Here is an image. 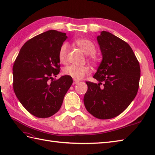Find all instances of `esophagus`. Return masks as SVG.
I'll use <instances>...</instances> for the list:
<instances>
[{"mask_svg":"<svg viewBox=\"0 0 155 155\" xmlns=\"http://www.w3.org/2000/svg\"><path fill=\"white\" fill-rule=\"evenodd\" d=\"M79 83V81H77V80H73V83H72V84H77V83Z\"/></svg>","mask_w":155,"mask_h":155,"instance_id":"34e87169","label":"esophagus"}]
</instances>
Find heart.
Returning a JSON list of instances; mask_svg holds the SVG:
<instances>
[{
  "label": "heart",
  "instance_id": "obj_1",
  "mask_svg": "<svg viewBox=\"0 0 155 155\" xmlns=\"http://www.w3.org/2000/svg\"><path fill=\"white\" fill-rule=\"evenodd\" d=\"M75 44L79 47L84 53L91 55L92 60H95L94 53L96 51L95 45L91 41L88 39L80 38L75 41ZM68 50V45L67 42L62 44L58 51V60L61 63H64L67 61ZM90 73V68L88 66H76L70 65L65 67L64 74L70 77L74 80H81Z\"/></svg>",
  "mask_w": 155,
  "mask_h": 155
}]
</instances>
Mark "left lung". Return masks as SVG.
I'll list each match as a JSON object with an SVG mask.
<instances>
[{
	"label": "left lung",
	"mask_w": 155,
	"mask_h": 155,
	"mask_svg": "<svg viewBox=\"0 0 155 155\" xmlns=\"http://www.w3.org/2000/svg\"><path fill=\"white\" fill-rule=\"evenodd\" d=\"M97 41L103 59L93 78L99 83L86 82L84 104L94 117L109 119L123 113L135 98L140 68L132 48L120 38L103 31Z\"/></svg>",
	"instance_id": "8db88e82"
}]
</instances>
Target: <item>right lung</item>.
<instances>
[{
    "label": "right lung",
    "mask_w": 155,
    "mask_h": 155,
    "mask_svg": "<svg viewBox=\"0 0 155 155\" xmlns=\"http://www.w3.org/2000/svg\"><path fill=\"white\" fill-rule=\"evenodd\" d=\"M67 38L64 32L50 30L32 38L22 46L12 67L13 88L20 103L38 118H48L60 109L72 84L60 72L58 51Z\"/></svg>",
    "instance_id": "right-lung-1"
}]
</instances>
